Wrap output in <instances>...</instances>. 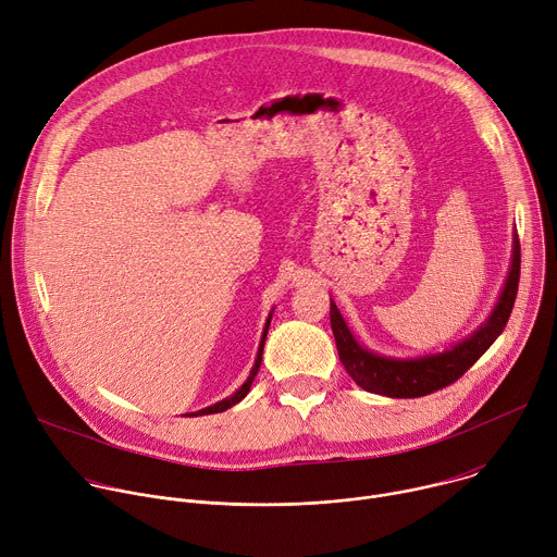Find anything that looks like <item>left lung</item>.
<instances>
[{"instance_id": "left-lung-1", "label": "left lung", "mask_w": 557, "mask_h": 557, "mask_svg": "<svg viewBox=\"0 0 557 557\" xmlns=\"http://www.w3.org/2000/svg\"><path fill=\"white\" fill-rule=\"evenodd\" d=\"M518 280H520V243H518V235H513L511 267L505 280V286L500 290V297L487 320L471 335L454 344L449 350L421 355V357H406V359L385 357L361 346L357 337L350 333L337 304L331 299V326L337 342L339 359L346 372L352 376V381L366 392L383 394V396H389V399H417V396L436 392L454 383L456 379H460L500 337V333L509 322V314L516 301Z\"/></svg>"}]
</instances>
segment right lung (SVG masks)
Returning a JSON list of instances; mask_svg holds the SVG:
<instances>
[{
    "label": "right lung",
    "mask_w": 557,
    "mask_h": 557,
    "mask_svg": "<svg viewBox=\"0 0 557 557\" xmlns=\"http://www.w3.org/2000/svg\"><path fill=\"white\" fill-rule=\"evenodd\" d=\"M271 317H273V312H269V317H267V324H264V331H262V339H260V346H258V357H256V363H253V368H251L247 381H245L240 387H237L231 396H226V399H222V401H218V404H213V406H209V408H202V410H198V412H189V414H185V417L218 414V412H224V410H228L231 406L240 404V401L245 399V396H247L249 389H251V383H253L258 370H260V363H262V352H264V342H267V333H269V326H271Z\"/></svg>",
    "instance_id": "1"
}]
</instances>
